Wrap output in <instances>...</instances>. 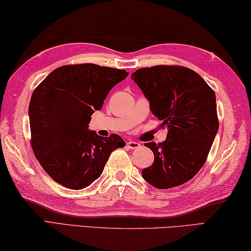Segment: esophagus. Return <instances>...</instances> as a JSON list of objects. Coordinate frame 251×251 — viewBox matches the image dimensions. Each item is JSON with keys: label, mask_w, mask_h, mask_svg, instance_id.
<instances>
[{"label": "esophagus", "mask_w": 251, "mask_h": 251, "mask_svg": "<svg viewBox=\"0 0 251 251\" xmlns=\"http://www.w3.org/2000/svg\"><path fill=\"white\" fill-rule=\"evenodd\" d=\"M127 147H128V149H131V150H134V149H138L140 147V143H138V142H136V141H128L127 142V145H126Z\"/></svg>", "instance_id": "1"}]
</instances>
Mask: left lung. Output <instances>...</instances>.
Instances as JSON below:
<instances>
[{
  "label": "left lung",
  "instance_id": "left-lung-1",
  "mask_svg": "<svg viewBox=\"0 0 251 251\" xmlns=\"http://www.w3.org/2000/svg\"><path fill=\"white\" fill-rule=\"evenodd\" d=\"M131 79L168 129L164 142L145 143L154 162L142 170L143 179L157 189L188 182L206 162L219 129L215 92L200 74L180 66L138 69Z\"/></svg>",
  "mask_w": 251,
  "mask_h": 251
}]
</instances>
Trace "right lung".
Instances as JSON below:
<instances>
[{"mask_svg": "<svg viewBox=\"0 0 251 251\" xmlns=\"http://www.w3.org/2000/svg\"><path fill=\"white\" fill-rule=\"evenodd\" d=\"M127 75L94 63L62 66L34 89L29 105L31 147L56 182L71 190L86 188L102 174L110 154L125 147L119 135L100 137L88 124Z\"/></svg>", "mask_w": 251, "mask_h": 251, "instance_id": "add662e5", "label": "right lung"}]
</instances>
